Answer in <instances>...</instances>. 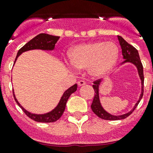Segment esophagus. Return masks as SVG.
Wrapping results in <instances>:
<instances>
[{
    "label": "esophagus",
    "instance_id": "esophagus-1",
    "mask_svg": "<svg viewBox=\"0 0 153 153\" xmlns=\"http://www.w3.org/2000/svg\"><path fill=\"white\" fill-rule=\"evenodd\" d=\"M86 84V82H85L84 80H79L78 81V86H83V85H85Z\"/></svg>",
    "mask_w": 153,
    "mask_h": 153
}]
</instances>
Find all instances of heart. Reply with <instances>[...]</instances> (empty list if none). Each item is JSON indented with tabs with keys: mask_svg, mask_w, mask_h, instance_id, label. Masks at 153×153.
<instances>
[{
	"mask_svg": "<svg viewBox=\"0 0 153 153\" xmlns=\"http://www.w3.org/2000/svg\"><path fill=\"white\" fill-rule=\"evenodd\" d=\"M118 54V48L112 42H93L74 47L70 52V58L75 67L88 68L93 76L100 77L113 68Z\"/></svg>",
	"mask_w": 153,
	"mask_h": 153,
	"instance_id": "1",
	"label": "heart"
}]
</instances>
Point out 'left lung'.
Listing matches in <instances>:
<instances>
[{
	"label": "left lung",
	"mask_w": 153,
	"mask_h": 153,
	"mask_svg": "<svg viewBox=\"0 0 153 153\" xmlns=\"http://www.w3.org/2000/svg\"><path fill=\"white\" fill-rule=\"evenodd\" d=\"M118 40L119 42H120L121 49H122L123 57L124 59V61L123 62V63H126V62H130V63L135 64V66L137 67L139 75H140V77L142 81V93L141 95H140V100H138V102H136V105H135L134 108H133L131 111H129V113H126V114L121 115V116H113V115L109 114L107 112L105 111L103 109V108L102 107V106H101L100 102V99H99V85L100 83L101 79H97V80L94 81V82H93V88L94 89V91H95V95H94V97H93V100L91 105V109L92 110H93V113H95L97 117L105 120H123V119H126V117H129V115L132 114V112L134 111V109H136V106H137L138 104H139V102L141 100V99L143 98V92H144L143 91V85H144L143 67V64H142L141 60H140V55H139L138 51L133 47V46L128 44V43L123 38L122 36H118Z\"/></svg>",
	"instance_id": "8db88e82"
}]
</instances>
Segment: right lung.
<instances>
[{"label": "right lung", "mask_w": 153, "mask_h": 153, "mask_svg": "<svg viewBox=\"0 0 153 153\" xmlns=\"http://www.w3.org/2000/svg\"><path fill=\"white\" fill-rule=\"evenodd\" d=\"M60 36H52V35L47 34V33H40L39 35L36 36L34 38L30 40L27 42L24 47H22L21 49L19 50L17 52V56H16L15 61L17 60V58L23 52L25 51H30V50H34V49H40V50H47V51H52L54 49L55 44L59 40ZM77 90V84H74L71 87L68 89L67 90L64 92L63 97L60 99V102L58 103L57 106L51 112L46 114H41V115H37V114H33V113H29L27 111L26 109H24L22 106H21V104L19 103L18 101L16 99L13 90V98L18 104V106L22 109L23 112L31 120H34L36 122H40V123H53L56 122V120H58L60 117H62L63 112L65 110V107H66V104H67V100H68L70 96L74 93L76 90Z\"/></svg>", "instance_id": "add662e5"}]
</instances>
